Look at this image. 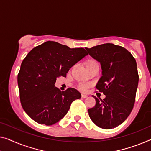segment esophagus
<instances>
[{
  "label": "esophagus",
  "mask_w": 151,
  "mask_h": 151,
  "mask_svg": "<svg viewBox=\"0 0 151 151\" xmlns=\"http://www.w3.org/2000/svg\"><path fill=\"white\" fill-rule=\"evenodd\" d=\"M81 97H82L83 98H87V96L85 95V94H82Z\"/></svg>",
  "instance_id": "esophagus-1"
}]
</instances>
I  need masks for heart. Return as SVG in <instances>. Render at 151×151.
Masks as SVG:
<instances>
[{"label":"heart","mask_w":151,"mask_h":151,"mask_svg":"<svg viewBox=\"0 0 151 151\" xmlns=\"http://www.w3.org/2000/svg\"><path fill=\"white\" fill-rule=\"evenodd\" d=\"M98 62L94 60L93 59L91 60H88L85 63V66L86 68H88V67L94 66V65H97ZM89 83H81L78 85V89H79L81 91H86L88 88L89 87Z\"/></svg>","instance_id":"b5f03b06"}]
</instances>
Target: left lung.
<instances>
[{"label":"left lung","instance_id":"obj_1","mask_svg":"<svg viewBox=\"0 0 151 151\" xmlns=\"http://www.w3.org/2000/svg\"><path fill=\"white\" fill-rule=\"evenodd\" d=\"M100 63L101 76L96 88L106 98L96 100L88 109L91 121L99 127L110 129L123 123L134 108L139 76L135 58L124 47L112 43L85 48Z\"/></svg>","mask_w":151,"mask_h":151}]
</instances>
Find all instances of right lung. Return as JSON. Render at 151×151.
Masks as SVG:
<instances>
[{
	"label": "right lung",
	"mask_w": 151,
	"mask_h": 151,
	"mask_svg": "<svg viewBox=\"0 0 151 151\" xmlns=\"http://www.w3.org/2000/svg\"><path fill=\"white\" fill-rule=\"evenodd\" d=\"M88 55L83 48L70 49L47 41L35 47L22 62L17 75L20 102L26 114L39 124L51 125L66 115L71 103L81 98L76 89L60 91L56 78Z\"/></svg>",
	"instance_id": "obj_1"
}]
</instances>
